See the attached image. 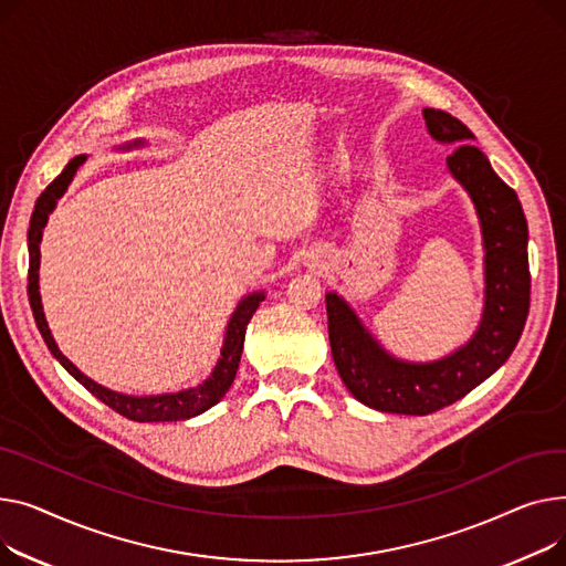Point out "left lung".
Instances as JSON below:
<instances>
[{
	"instance_id": "left-lung-1",
	"label": "left lung",
	"mask_w": 566,
	"mask_h": 566,
	"mask_svg": "<svg viewBox=\"0 0 566 566\" xmlns=\"http://www.w3.org/2000/svg\"><path fill=\"white\" fill-rule=\"evenodd\" d=\"M431 139L454 146L448 169L473 198L484 240V311L473 338L431 363L390 356L343 296L326 292L328 340L347 390L365 407L427 416L454 405L514 352L530 308L527 223L516 191L495 176L473 132L441 109H422Z\"/></svg>"
}]
</instances>
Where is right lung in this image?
<instances>
[{
    "mask_svg": "<svg viewBox=\"0 0 566 566\" xmlns=\"http://www.w3.org/2000/svg\"><path fill=\"white\" fill-rule=\"evenodd\" d=\"M144 142H135L127 144L125 148L132 146H142ZM86 161V155H77L73 157L65 169L45 187V191L39 196L36 208H33L31 221H29V232H27V242H29V283H27V294H29V304L33 311V317H36V326L41 331V336L48 345V349L54 354V358L69 370L88 392H93L99 402H105L109 409H114L116 413L135 420V422H176V420H187L193 418L198 413L208 411L210 407H214L221 397L228 392L232 379L238 375L240 368V358H242V349H244V336H247V326L249 319L253 317V313L258 311L260 302H264L262 292H253L249 296H244L242 302L238 304L235 313H232L228 328H226V338H223V347H221V358L217 360L212 375L196 388H187L180 392H166V395H150V397H132V395H123L116 390H109L105 386L95 384L93 379H88L86 375H82L75 365L61 354V349L56 347L50 326L45 322V313H43V304H41V292H39V268H41V238H43V228L48 223L50 212L56 208V201L69 189L71 180L75 178L80 166Z\"/></svg>",
    "mask_w": 566,
    "mask_h": 566,
    "instance_id": "obj_1",
    "label": "right lung"
}]
</instances>
